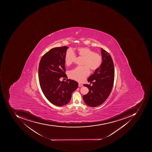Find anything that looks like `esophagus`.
<instances>
[{
	"mask_svg": "<svg viewBox=\"0 0 152 152\" xmlns=\"http://www.w3.org/2000/svg\"><path fill=\"white\" fill-rule=\"evenodd\" d=\"M83 86V84L81 83H78V87H82Z\"/></svg>",
	"mask_w": 152,
	"mask_h": 152,
	"instance_id": "1",
	"label": "esophagus"
}]
</instances>
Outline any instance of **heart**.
<instances>
[{
    "label": "heart",
    "mask_w": 152,
    "mask_h": 152,
    "mask_svg": "<svg viewBox=\"0 0 152 152\" xmlns=\"http://www.w3.org/2000/svg\"><path fill=\"white\" fill-rule=\"evenodd\" d=\"M77 53L78 56L83 58V65L72 70L69 72L70 78L78 82H82L90 72V70L95 71L98 69L102 63V58L101 55L86 48L80 47L77 48ZM76 55L72 50L69 49L66 53L64 60L66 64L70 66L74 62Z\"/></svg>",
    "instance_id": "obj_1"
}]
</instances>
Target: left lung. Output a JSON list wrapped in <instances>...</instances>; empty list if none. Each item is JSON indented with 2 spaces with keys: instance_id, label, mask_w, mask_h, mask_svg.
Wrapping results in <instances>:
<instances>
[{
  "instance_id": "left-lung-1",
  "label": "left lung",
  "mask_w": 152,
  "mask_h": 152,
  "mask_svg": "<svg viewBox=\"0 0 152 152\" xmlns=\"http://www.w3.org/2000/svg\"><path fill=\"white\" fill-rule=\"evenodd\" d=\"M102 63L100 67L90 76L88 81L90 84L83 86L89 89L87 94L83 95V100L87 105L95 107L103 103L108 97L113 88L114 81V63L110 55L101 48Z\"/></svg>"
}]
</instances>
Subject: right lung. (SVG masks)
<instances>
[{
  "label": "right lung",
  "instance_id": "right-lung-1",
  "mask_svg": "<svg viewBox=\"0 0 152 152\" xmlns=\"http://www.w3.org/2000/svg\"><path fill=\"white\" fill-rule=\"evenodd\" d=\"M69 48L66 46L53 48L40 60L38 76L40 86L46 98L54 105L63 106L70 100L72 94L78 87V83L66 79L61 81V77H67L64 58Z\"/></svg>",
  "mask_w": 152,
  "mask_h": 152
}]
</instances>
